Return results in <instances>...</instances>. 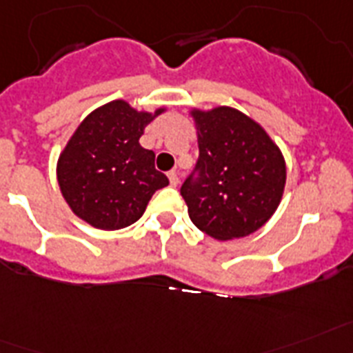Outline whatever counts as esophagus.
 I'll return each instance as SVG.
<instances>
[{
  "mask_svg": "<svg viewBox=\"0 0 353 353\" xmlns=\"http://www.w3.org/2000/svg\"><path fill=\"white\" fill-rule=\"evenodd\" d=\"M168 176H170L171 185H179V173H176V171H170V173H168Z\"/></svg>",
  "mask_w": 353,
  "mask_h": 353,
  "instance_id": "34e87169",
  "label": "esophagus"
}]
</instances>
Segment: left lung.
<instances>
[{"mask_svg":"<svg viewBox=\"0 0 353 353\" xmlns=\"http://www.w3.org/2000/svg\"><path fill=\"white\" fill-rule=\"evenodd\" d=\"M198 162L182 183L191 222L214 240L256 232L278 209L287 165L267 131L234 108L191 110Z\"/></svg>","mask_w":353,"mask_h":353,"instance_id":"1","label":"left lung"}]
</instances>
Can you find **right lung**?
Returning a JSON list of instances; mask_svg holds the SVG:
<instances>
[{
	"mask_svg": "<svg viewBox=\"0 0 353 353\" xmlns=\"http://www.w3.org/2000/svg\"><path fill=\"white\" fill-rule=\"evenodd\" d=\"M164 110L137 112L117 99L79 124L57 160L61 193L75 216L95 229L117 231L144 214L153 193L170 180L155 170V153L139 139Z\"/></svg>",
	"mask_w": 353,
	"mask_h": 353,
	"instance_id": "add662e5",
	"label": "right lung"
}]
</instances>
